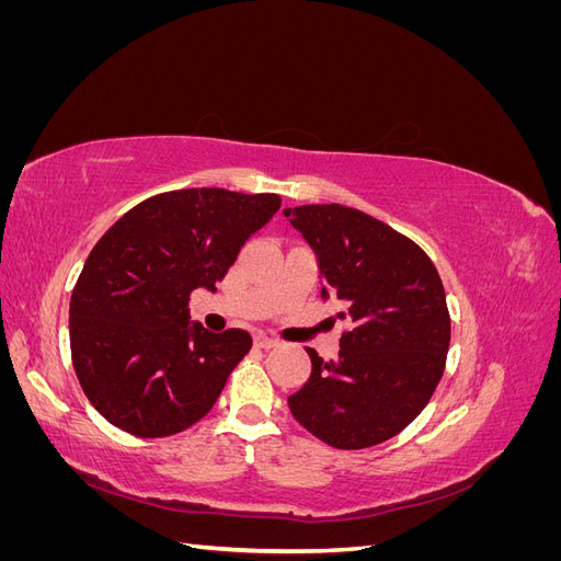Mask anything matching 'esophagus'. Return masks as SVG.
<instances>
[{
    "mask_svg": "<svg viewBox=\"0 0 561 561\" xmlns=\"http://www.w3.org/2000/svg\"><path fill=\"white\" fill-rule=\"evenodd\" d=\"M254 346H260V348H274V346H278V342H276L274 336H268V334L260 332V334H254Z\"/></svg>",
    "mask_w": 561,
    "mask_h": 561,
    "instance_id": "1",
    "label": "esophagus"
}]
</instances>
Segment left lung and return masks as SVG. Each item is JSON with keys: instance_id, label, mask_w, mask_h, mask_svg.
<instances>
[{"instance_id": "obj_1", "label": "left lung", "mask_w": 561, "mask_h": 561, "mask_svg": "<svg viewBox=\"0 0 561 561\" xmlns=\"http://www.w3.org/2000/svg\"><path fill=\"white\" fill-rule=\"evenodd\" d=\"M318 257L322 297L336 299L348 330L325 363L287 398L293 416L336 449L386 443L423 412L443 379L451 320L431 257L407 236L355 208H285Z\"/></svg>"}]
</instances>
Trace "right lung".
<instances>
[{
  "label": "right lung",
  "mask_w": 561,
  "mask_h": 561,
  "mask_svg": "<svg viewBox=\"0 0 561 561\" xmlns=\"http://www.w3.org/2000/svg\"><path fill=\"white\" fill-rule=\"evenodd\" d=\"M278 208L276 194L165 192L95 243L70 299V346L83 393L112 426L168 437L213 410L252 336L190 320V295L215 293Z\"/></svg>",
  "instance_id": "right-lung-1"
}]
</instances>
